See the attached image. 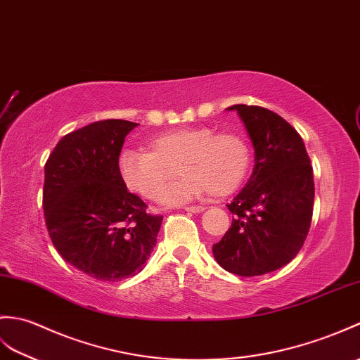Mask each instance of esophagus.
<instances>
[{
	"label": "esophagus",
	"mask_w": 360,
	"mask_h": 360,
	"mask_svg": "<svg viewBox=\"0 0 360 360\" xmlns=\"http://www.w3.org/2000/svg\"><path fill=\"white\" fill-rule=\"evenodd\" d=\"M184 210L191 212V213H200V212H204L205 208L202 205H187V207H184Z\"/></svg>",
	"instance_id": "1"
}]
</instances>
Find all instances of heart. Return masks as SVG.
<instances>
[{
	"label": "heart",
	"mask_w": 360,
	"mask_h": 360,
	"mask_svg": "<svg viewBox=\"0 0 360 360\" xmlns=\"http://www.w3.org/2000/svg\"><path fill=\"white\" fill-rule=\"evenodd\" d=\"M146 150L124 148L118 174L124 187L146 200L160 196L172 176H181L161 195L164 205H179L200 198L225 196L245 179L252 150L236 133H214L208 127H181L146 141Z\"/></svg>",
	"instance_id": "b5f03b06"
}]
</instances>
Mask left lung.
<instances>
[{"mask_svg":"<svg viewBox=\"0 0 360 360\" xmlns=\"http://www.w3.org/2000/svg\"><path fill=\"white\" fill-rule=\"evenodd\" d=\"M255 147V167L245 187L229 204L231 227L213 245L224 270L261 276L295 259L310 230L313 167L299 133L269 108L236 104Z\"/></svg>","mask_w":360,"mask_h":360,"instance_id":"obj_1","label":"left lung"}]
</instances>
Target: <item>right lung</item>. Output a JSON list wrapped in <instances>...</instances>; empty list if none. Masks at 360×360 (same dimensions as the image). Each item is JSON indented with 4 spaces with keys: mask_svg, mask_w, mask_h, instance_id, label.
<instances>
[{
    "mask_svg": "<svg viewBox=\"0 0 360 360\" xmlns=\"http://www.w3.org/2000/svg\"><path fill=\"white\" fill-rule=\"evenodd\" d=\"M136 125L91 122L63 136L44 167L49 236L65 262L98 281L116 282L141 271L162 224L118 174L124 139Z\"/></svg>",
    "mask_w": 360,
    "mask_h": 360,
    "instance_id": "1",
    "label": "right lung"
}]
</instances>
